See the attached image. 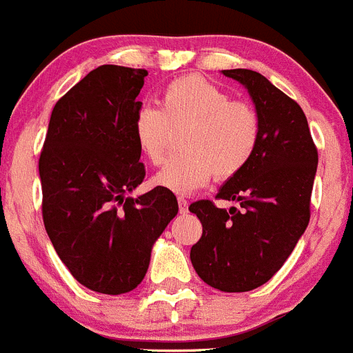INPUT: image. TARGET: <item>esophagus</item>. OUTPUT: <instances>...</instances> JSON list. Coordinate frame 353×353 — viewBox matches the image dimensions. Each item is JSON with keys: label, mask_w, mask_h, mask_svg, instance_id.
<instances>
[{"label": "esophagus", "mask_w": 353, "mask_h": 353, "mask_svg": "<svg viewBox=\"0 0 353 353\" xmlns=\"http://www.w3.org/2000/svg\"><path fill=\"white\" fill-rule=\"evenodd\" d=\"M177 204H179V213H188V201L185 197H177Z\"/></svg>", "instance_id": "esophagus-1"}]
</instances>
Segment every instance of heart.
Returning a JSON list of instances; mask_svg holds the SVG:
<instances>
[{
    "label": "heart",
    "instance_id": "obj_1",
    "mask_svg": "<svg viewBox=\"0 0 353 353\" xmlns=\"http://www.w3.org/2000/svg\"><path fill=\"white\" fill-rule=\"evenodd\" d=\"M181 134L176 156L152 183L174 194L188 195L210 179H229L252 159L261 134L259 115L243 101L199 76L174 79L159 94V106L140 104L131 119V137L152 165L163 163L172 131Z\"/></svg>",
    "mask_w": 353,
    "mask_h": 353
}]
</instances>
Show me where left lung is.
<instances>
[{
  "label": "left lung",
  "instance_id": "8db88e82",
  "mask_svg": "<svg viewBox=\"0 0 353 353\" xmlns=\"http://www.w3.org/2000/svg\"><path fill=\"white\" fill-rule=\"evenodd\" d=\"M222 72L247 88L261 134L249 165L216 194V199L240 202V210H222L211 201L190 206L202 223L190 259L211 288L241 293L268 283L304 234L318 151L307 119L291 97L256 70Z\"/></svg>",
  "mask_w": 353,
  "mask_h": 353
}]
</instances>
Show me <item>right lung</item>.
Returning <instances> with one entry per match:
<instances>
[{"instance_id":"obj_1","label":"right lung","mask_w":353,"mask_h":353,"mask_svg":"<svg viewBox=\"0 0 353 353\" xmlns=\"http://www.w3.org/2000/svg\"><path fill=\"white\" fill-rule=\"evenodd\" d=\"M145 69L101 65L54 104L39 159L42 219L58 257L79 284L104 295L134 290L151 250L177 214L176 195L145 177L131 119Z\"/></svg>"}]
</instances>
